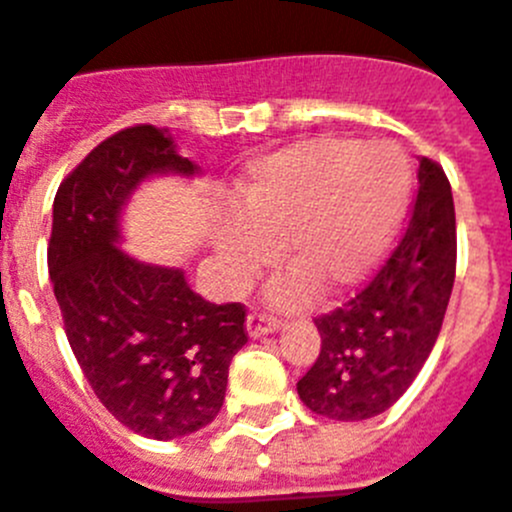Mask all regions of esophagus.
I'll return each mask as SVG.
<instances>
[{
	"instance_id": "34e87169",
	"label": "esophagus",
	"mask_w": 512,
	"mask_h": 512,
	"mask_svg": "<svg viewBox=\"0 0 512 512\" xmlns=\"http://www.w3.org/2000/svg\"><path fill=\"white\" fill-rule=\"evenodd\" d=\"M274 330H279V323L274 318H269V315H264V312H251L246 318V333L251 338L269 336Z\"/></svg>"
}]
</instances>
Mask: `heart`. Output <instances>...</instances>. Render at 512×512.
I'll use <instances>...</instances> for the list:
<instances>
[{
  "label": "heart",
  "mask_w": 512,
  "mask_h": 512,
  "mask_svg": "<svg viewBox=\"0 0 512 512\" xmlns=\"http://www.w3.org/2000/svg\"><path fill=\"white\" fill-rule=\"evenodd\" d=\"M413 197V166L390 143L312 138L253 161L238 184L235 217H220L212 248L228 289L241 292L277 261L269 300L300 307L341 297L382 266Z\"/></svg>",
  "instance_id": "b5f03b06"
}]
</instances>
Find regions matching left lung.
Instances as JSON below:
<instances>
[{"label": "left lung", "mask_w": 512, "mask_h": 512, "mask_svg": "<svg viewBox=\"0 0 512 512\" xmlns=\"http://www.w3.org/2000/svg\"><path fill=\"white\" fill-rule=\"evenodd\" d=\"M456 274L451 184L420 158L413 217L369 287L315 320L320 354L297 382L312 413L356 423L390 410L408 390L441 330Z\"/></svg>", "instance_id": "1"}]
</instances>
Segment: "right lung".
<instances>
[{
	"mask_svg": "<svg viewBox=\"0 0 512 512\" xmlns=\"http://www.w3.org/2000/svg\"><path fill=\"white\" fill-rule=\"evenodd\" d=\"M200 174L169 130L138 125L99 143L53 200L48 274L71 351L104 408L153 441L215 420L248 341L243 305H215L179 266L122 251V212L143 184Z\"/></svg>",
	"mask_w": 512,
	"mask_h": 512,
	"instance_id": "add662e5",
	"label": "right lung"
}]
</instances>
